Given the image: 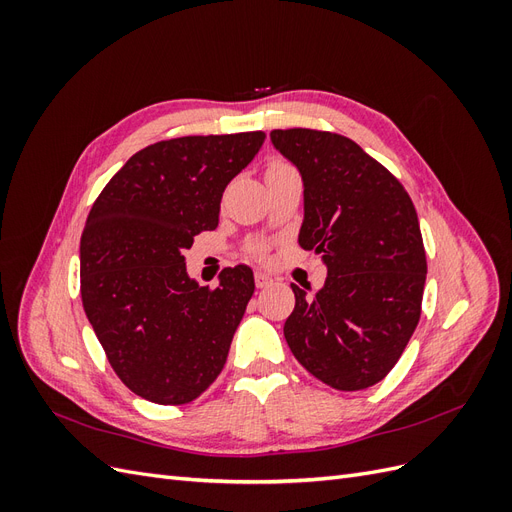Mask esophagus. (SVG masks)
Wrapping results in <instances>:
<instances>
[{
	"instance_id": "1",
	"label": "esophagus",
	"mask_w": 512,
	"mask_h": 512,
	"mask_svg": "<svg viewBox=\"0 0 512 512\" xmlns=\"http://www.w3.org/2000/svg\"><path fill=\"white\" fill-rule=\"evenodd\" d=\"M254 280H256V288H267L269 284H273V277L267 275V273H262V271L254 273Z\"/></svg>"
}]
</instances>
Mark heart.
<instances>
[{
	"instance_id": "obj_1",
	"label": "heart",
	"mask_w": 512,
	"mask_h": 512,
	"mask_svg": "<svg viewBox=\"0 0 512 512\" xmlns=\"http://www.w3.org/2000/svg\"><path fill=\"white\" fill-rule=\"evenodd\" d=\"M254 252H256V254H258V256H262V254H265V245H258V247H256V250H254Z\"/></svg>"
}]
</instances>
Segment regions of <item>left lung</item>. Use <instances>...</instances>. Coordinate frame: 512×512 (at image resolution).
Listing matches in <instances>:
<instances>
[{
  "instance_id": "obj_1",
  "label": "left lung",
  "mask_w": 512,
  "mask_h": 512,
  "mask_svg": "<svg viewBox=\"0 0 512 512\" xmlns=\"http://www.w3.org/2000/svg\"><path fill=\"white\" fill-rule=\"evenodd\" d=\"M275 149L301 170L299 245L329 269L314 297L297 284L284 337L309 374L337 391L386 378L421 318L427 258L412 198L350 138L273 130Z\"/></svg>"
}]
</instances>
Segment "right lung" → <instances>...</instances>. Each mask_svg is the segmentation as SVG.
I'll use <instances>...</instances> for the list:
<instances>
[{
  "instance_id": "add662e5",
  "label": "right lung",
  "mask_w": 512,
  "mask_h": 512,
  "mask_svg": "<svg viewBox=\"0 0 512 512\" xmlns=\"http://www.w3.org/2000/svg\"><path fill=\"white\" fill-rule=\"evenodd\" d=\"M262 143L260 130L153 143L117 170L87 215L85 314L119 380L153 404H190L224 369L254 273L228 267L218 288L198 286L183 252L218 226L224 188Z\"/></svg>"
}]
</instances>
